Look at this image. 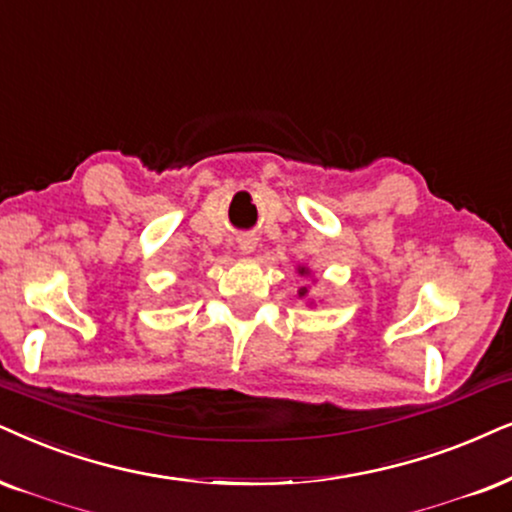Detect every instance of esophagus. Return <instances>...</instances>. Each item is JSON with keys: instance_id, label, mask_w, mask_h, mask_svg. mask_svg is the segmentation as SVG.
<instances>
[{"instance_id": "34e87169", "label": "esophagus", "mask_w": 512, "mask_h": 512, "mask_svg": "<svg viewBox=\"0 0 512 512\" xmlns=\"http://www.w3.org/2000/svg\"><path fill=\"white\" fill-rule=\"evenodd\" d=\"M238 248H241L243 255H250V252L257 248V238H252V236H241V238H238Z\"/></svg>"}]
</instances>
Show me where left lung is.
I'll return each mask as SVG.
<instances>
[{
  "instance_id": "obj_1",
  "label": "left lung",
  "mask_w": 512,
  "mask_h": 512,
  "mask_svg": "<svg viewBox=\"0 0 512 512\" xmlns=\"http://www.w3.org/2000/svg\"><path fill=\"white\" fill-rule=\"evenodd\" d=\"M300 274H307V269H300ZM304 295H307V288H300V297H304Z\"/></svg>"
}]
</instances>
